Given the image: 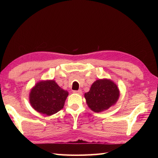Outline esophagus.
I'll use <instances>...</instances> for the list:
<instances>
[{"label": "esophagus", "instance_id": "34e87169", "mask_svg": "<svg viewBox=\"0 0 158 158\" xmlns=\"http://www.w3.org/2000/svg\"><path fill=\"white\" fill-rule=\"evenodd\" d=\"M73 92L75 93V94H82V91L81 89L77 90V91H73Z\"/></svg>", "mask_w": 158, "mask_h": 158}]
</instances>
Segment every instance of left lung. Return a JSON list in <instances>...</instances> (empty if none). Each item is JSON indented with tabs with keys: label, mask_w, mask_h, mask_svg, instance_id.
I'll list each match as a JSON object with an SVG mask.
<instances>
[{
	"label": "left lung",
	"mask_w": 158,
	"mask_h": 158,
	"mask_svg": "<svg viewBox=\"0 0 158 158\" xmlns=\"http://www.w3.org/2000/svg\"><path fill=\"white\" fill-rule=\"evenodd\" d=\"M119 96V88L109 79H97L84 94L87 105L95 113L105 111L115 105Z\"/></svg>",
	"instance_id": "1"
}]
</instances>
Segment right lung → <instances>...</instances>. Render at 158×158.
<instances>
[{"label": "right lung", "mask_w": 158, "mask_h": 158, "mask_svg": "<svg viewBox=\"0 0 158 158\" xmlns=\"http://www.w3.org/2000/svg\"><path fill=\"white\" fill-rule=\"evenodd\" d=\"M69 92L57 84L54 80H41L32 87L29 101L36 111L48 116L63 109Z\"/></svg>", "instance_id": "obj_1"}]
</instances>
